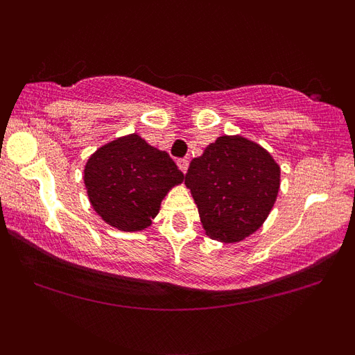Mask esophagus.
Here are the masks:
<instances>
[{"instance_id":"obj_1","label":"esophagus","mask_w":355,"mask_h":355,"mask_svg":"<svg viewBox=\"0 0 355 355\" xmlns=\"http://www.w3.org/2000/svg\"><path fill=\"white\" fill-rule=\"evenodd\" d=\"M177 165L183 173H187V170H189V160H187V158H180V160H177Z\"/></svg>"}]
</instances>
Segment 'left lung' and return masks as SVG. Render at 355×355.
Segmentation results:
<instances>
[{
	"instance_id": "obj_1",
	"label": "left lung",
	"mask_w": 355,
	"mask_h": 355,
	"mask_svg": "<svg viewBox=\"0 0 355 355\" xmlns=\"http://www.w3.org/2000/svg\"><path fill=\"white\" fill-rule=\"evenodd\" d=\"M207 235L240 242L266 222L280 187V168L260 145L220 137L193 158L185 175Z\"/></svg>"
}]
</instances>
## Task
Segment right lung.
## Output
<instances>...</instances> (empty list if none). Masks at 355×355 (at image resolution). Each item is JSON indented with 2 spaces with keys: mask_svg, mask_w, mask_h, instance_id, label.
Wrapping results in <instances>:
<instances>
[{
  "mask_svg": "<svg viewBox=\"0 0 355 355\" xmlns=\"http://www.w3.org/2000/svg\"><path fill=\"white\" fill-rule=\"evenodd\" d=\"M83 178L96 214L108 225L137 232L152 223L162 198L183 182V173L168 153L133 133L96 150Z\"/></svg>",
  "mask_w": 355,
  "mask_h": 355,
  "instance_id": "right-lung-1",
  "label": "right lung"
}]
</instances>
